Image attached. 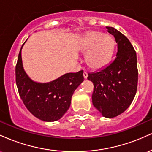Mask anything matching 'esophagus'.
Returning <instances> with one entry per match:
<instances>
[{
    "label": "esophagus",
    "mask_w": 152,
    "mask_h": 152,
    "mask_svg": "<svg viewBox=\"0 0 152 152\" xmlns=\"http://www.w3.org/2000/svg\"><path fill=\"white\" fill-rule=\"evenodd\" d=\"M83 78L86 79V78H87V77H88V74H87V72H86V71H84L83 74Z\"/></svg>",
    "instance_id": "obj_1"
}]
</instances>
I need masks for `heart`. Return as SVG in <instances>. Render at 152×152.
Segmentation results:
<instances>
[{"label": "heart", "instance_id": "b5f03b06", "mask_svg": "<svg viewBox=\"0 0 152 152\" xmlns=\"http://www.w3.org/2000/svg\"><path fill=\"white\" fill-rule=\"evenodd\" d=\"M115 41L110 35L99 31H90L79 41V49L86 54L87 65L93 69H102L108 65L112 58Z\"/></svg>", "mask_w": 152, "mask_h": 152}]
</instances>
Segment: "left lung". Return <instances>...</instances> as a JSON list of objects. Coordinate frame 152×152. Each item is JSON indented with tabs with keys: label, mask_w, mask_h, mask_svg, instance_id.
I'll return each mask as SVG.
<instances>
[{
	"label": "left lung",
	"mask_w": 152,
	"mask_h": 152,
	"mask_svg": "<svg viewBox=\"0 0 152 152\" xmlns=\"http://www.w3.org/2000/svg\"><path fill=\"white\" fill-rule=\"evenodd\" d=\"M117 43L114 60L107 66L88 75L94 83L92 103L104 117L113 118L128 109L137 89V53L124 35L113 27L106 26Z\"/></svg>",
	"instance_id": "1"
}]
</instances>
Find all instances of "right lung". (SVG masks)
Wrapping results in <instances>:
<instances>
[{"mask_svg": "<svg viewBox=\"0 0 152 152\" xmlns=\"http://www.w3.org/2000/svg\"><path fill=\"white\" fill-rule=\"evenodd\" d=\"M24 43L15 67L19 95L28 110L36 118L47 122L59 120L70 107L74 91L83 81V71L67 73L46 83L35 81L28 76L23 66L21 50Z\"/></svg>", "mask_w": 152, "mask_h": 152, "instance_id": "obj_1", "label": "right lung"}]
</instances>
